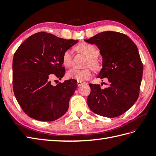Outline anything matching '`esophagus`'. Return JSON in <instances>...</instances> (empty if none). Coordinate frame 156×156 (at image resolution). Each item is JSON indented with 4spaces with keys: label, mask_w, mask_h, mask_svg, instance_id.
Returning <instances> with one entry per match:
<instances>
[{
    "label": "esophagus",
    "mask_w": 156,
    "mask_h": 156,
    "mask_svg": "<svg viewBox=\"0 0 156 156\" xmlns=\"http://www.w3.org/2000/svg\"><path fill=\"white\" fill-rule=\"evenodd\" d=\"M83 84H84V83H83L81 81H77V85H78V87H80L81 85H82Z\"/></svg>",
    "instance_id": "1"
}]
</instances>
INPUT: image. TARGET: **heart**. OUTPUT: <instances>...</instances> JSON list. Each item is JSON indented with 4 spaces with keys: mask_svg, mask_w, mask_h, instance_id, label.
I'll return each mask as SVG.
<instances>
[{
    "mask_svg": "<svg viewBox=\"0 0 156 156\" xmlns=\"http://www.w3.org/2000/svg\"><path fill=\"white\" fill-rule=\"evenodd\" d=\"M78 49L88 57L86 64L87 66H90L94 70L100 69V64L97 59V57L100 55V51L95 46L90 44L83 43L78 46ZM72 55L73 51L72 49H68L64 53L62 61L65 66L70 67L72 66ZM67 75L70 79H74L78 81H84L91 77L92 72L90 68L83 69L72 68L68 71Z\"/></svg>",
    "mask_w": 156,
    "mask_h": 156,
    "instance_id": "b5f03b06",
    "label": "heart"
}]
</instances>
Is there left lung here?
Returning <instances> with one entry per match:
<instances>
[{"label":"left lung","instance_id":"left-lung-1","mask_svg":"<svg viewBox=\"0 0 156 156\" xmlns=\"http://www.w3.org/2000/svg\"><path fill=\"white\" fill-rule=\"evenodd\" d=\"M84 41L95 44L102 56L98 78H107L109 85L89 84L87 104L96 114L115 118L124 114L137 100L143 77V63L137 47L126 34L105 31Z\"/></svg>","mask_w":156,"mask_h":156}]
</instances>
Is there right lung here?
I'll return each instance as SVG.
<instances>
[{
    "label": "right lung",
    "mask_w": 156,
    "mask_h": 156,
    "mask_svg": "<svg viewBox=\"0 0 156 156\" xmlns=\"http://www.w3.org/2000/svg\"><path fill=\"white\" fill-rule=\"evenodd\" d=\"M77 42L40 32L28 37L16 51L12 64L14 95L32 119L54 121L68 111L77 81L72 79L53 86L50 80L64 77V53Z\"/></svg>",
    "instance_id": "1"
}]
</instances>
